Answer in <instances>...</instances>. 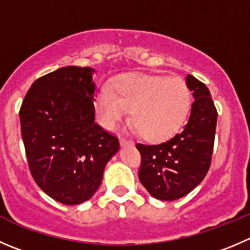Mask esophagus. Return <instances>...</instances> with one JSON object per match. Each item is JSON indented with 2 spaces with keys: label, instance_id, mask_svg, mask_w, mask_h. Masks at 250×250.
<instances>
[{
  "label": "esophagus",
  "instance_id": "34e87169",
  "mask_svg": "<svg viewBox=\"0 0 250 250\" xmlns=\"http://www.w3.org/2000/svg\"><path fill=\"white\" fill-rule=\"evenodd\" d=\"M120 144L122 146H125V145H133L132 140H127L125 138H120Z\"/></svg>",
  "mask_w": 250,
  "mask_h": 250
}]
</instances>
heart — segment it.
<instances>
[{"instance_id":"1","label":"heart","mask_w":250,"mask_h":250,"mask_svg":"<svg viewBox=\"0 0 250 250\" xmlns=\"http://www.w3.org/2000/svg\"><path fill=\"white\" fill-rule=\"evenodd\" d=\"M189 106V89L182 79L149 74L121 77L112 90L103 88L96 98V112L104 127L113 128L130 110L134 129L149 142L173 135Z\"/></svg>"}]
</instances>
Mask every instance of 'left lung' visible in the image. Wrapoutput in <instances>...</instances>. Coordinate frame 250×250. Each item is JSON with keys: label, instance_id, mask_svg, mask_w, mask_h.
Wrapping results in <instances>:
<instances>
[{"label": "left lung", "instance_id": "8db88e82", "mask_svg": "<svg viewBox=\"0 0 250 250\" xmlns=\"http://www.w3.org/2000/svg\"><path fill=\"white\" fill-rule=\"evenodd\" d=\"M186 83L194 98L187 125L161 144H137L142 155L138 173L140 183L151 197L165 202L192 192L207 176L211 164L216 107L204 83L190 74Z\"/></svg>", "mask_w": 250, "mask_h": 250}]
</instances>
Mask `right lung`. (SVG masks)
Returning a JSON list of instances; mask_svg holds the SVG:
<instances>
[{"instance_id":"1","label":"right lung","mask_w":250,"mask_h":250,"mask_svg":"<svg viewBox=\"0 0 250 250\" xmlns=\"http://www.w3.org/2000/svg\"><path fill=\"white\" fill-rule=\"evenodd\" d=\"M95 69L69 66L36 79L21 104V138L31 176L64 205L86 202L120 150L95 120Z\"/></svg>"}]
</instances>
